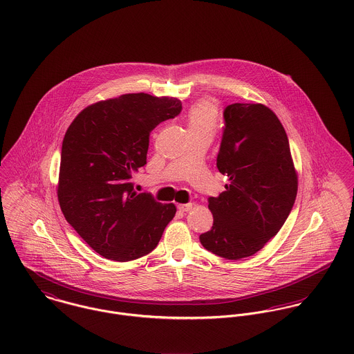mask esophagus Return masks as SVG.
I'll return each mask as SVG.
<instances>
[{
  "instance_id": "1",
  "label": "esophagus",
  "mask_w": 354,
  "mask_h": 354,
  "mask_svg": "<svg viewBox=\"0 0 354 354\" xmlns=\"http://www.w3.org/2000/svg\"><path fill=\"white\" fill-rule=\"evenodd\" d=\"M192 208V203H185V204H178V209L181 212H188Z\"/></svg>"
}]
</instances>
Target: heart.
<instances>
[{
	"label": "heart",
	"instance_id": "obj_1",
	"mask_svg": "<svg viewBox=\"0 0 354 354\" xmlns=\"http://www.w3.org/2000/svg\"><path fill=\"white\" fill-rule=\"evenodd\" d=\"M219 120V107L212 100L196 101L187 111V125L192 132H214Z\"/></svg>",
	"mask_w": 354,
	"mask_h": 354
}]
</instances>
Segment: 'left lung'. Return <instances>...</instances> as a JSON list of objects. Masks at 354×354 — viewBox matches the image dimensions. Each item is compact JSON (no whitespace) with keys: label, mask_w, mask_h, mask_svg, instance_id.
Instances as JSON below:
<instances>
[{"label":"left lung","mask_w":354,"mask_h":354,"mask_svg":"<svg viewBox=\"0 0 354 354\" xmlns=\"http://www.w3.org/2000/svg\"><path fill=\"white\" fill-rule=\"evenodd\" d=\"M223 117L216 166L229 184L208 199L214 225L201 243L209 252L239 260L281 230L297 196L299 176L285 128L270 107L233 103Z\"/></svg>","instance_id":"1"}]
</instances>
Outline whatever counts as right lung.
<instances>
[{
    "label": "right lung",
    "mask_w": 354,
    "mask_h": 354,
    "mask_svg": "<svg viewBox=\"0 0 354 354\" xmlns=\"http://www.w3.org/2000/svg\"><path fill=\"white\" fill-rule=\"evenodd\" d=\"M181 111V101L124 94L83 109L65 132L57 198L68 223L103 257L131 261L153 251L176 215L173 203L133 189L147 163L152 129Z\"/></svg>",
    "instance_id": "obj_1"
}]
</instances>
